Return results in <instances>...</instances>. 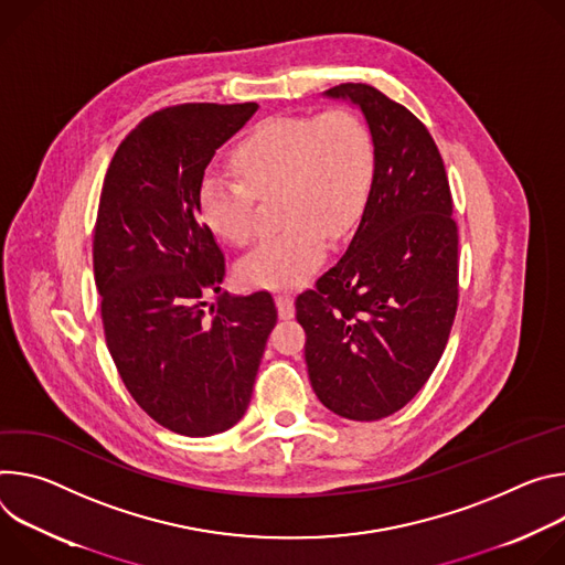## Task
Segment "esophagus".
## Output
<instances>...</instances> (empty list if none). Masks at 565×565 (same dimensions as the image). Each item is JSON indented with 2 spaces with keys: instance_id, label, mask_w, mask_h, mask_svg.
<instances>
[{
  "instance_id": "obj_1",
  "label": "esophagus",
  "mask_w": 565,
  "mask_h": 565,
  "mask_svg": "<svg viewBox=\"0 0 565 565\" xmlns=\"http://www.w3.org/2000/svg\"><path fill=\"white\" fill-rule=\"evenodd\" d=\"M276 305H278L280 319H291V317H294V311H296V307H294V296H289V294H278V296H276Z\"/></svg>"
}]
</instances>
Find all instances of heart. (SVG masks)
Returning <instances> with one entry per match:
<instances>
[{
	"label": "heart",
	"mask_w": 565,
	"mask_h": 565,
	"mask_svg": "<svg viewBox=\"0 0 565 565\" xmlns=\"http://www.w3.org/2000/svg\"><path fill=\"white\" fill-rule=\"evenodd\" d=\"M232 174L209 170L198 191L206 226L231 244L254 235L256 198L274 193L285 226L237 265L254 287L289 289L319 271L328 235L345 237L365 213L377 150L365 120L345 107L263 120L231 152Z\"/></svg>",
	"instance_id": "1"
}]
</instances>
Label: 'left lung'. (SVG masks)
I'll list each match as a JSON object with an SVG mask.
<instances>
[{
	"mask_svg": "<svg viewBox=\"0 0 565 565\" xmlns=\"http://www.w3.org/2000/svg\"><path fill=\"white\" fill-rule=\"evenodd\" d=\"M361 107L377 150L370 202L345 256L296 298L317 397L372 422L404 408L440 361L458 311V224L426 125L363 83L326 92Z\"/></svg>",
	"mask_w": 565,
	"mask_h": 565,
	"instance_id": "1",
	"label": "left lung"
}]
</instances>
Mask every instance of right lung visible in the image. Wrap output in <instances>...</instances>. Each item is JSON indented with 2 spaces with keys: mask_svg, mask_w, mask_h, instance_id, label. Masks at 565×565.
Instances as JSON below:
<instances>
[{
  "mask_svg": "<svg viewBox=\"0 0 565 565\" xmlns=\"http://www.w3.org/2000/svg\"><path fill=\"white\" fill-rule=\"evenodd\" d=\"M256 103H183L146 116L107 168L94 226L105 341L135 402L206 437L237 424L278 321L271 294L220 291L226 260L198 204L215 150ZM220 292L218 307L203 298Z\"/></svg>",
  "mask_w": 565,
  "mask_h": 565,
  "instance_id": "right-lung-1",
  "label": "right lung"
}]
</instances>
